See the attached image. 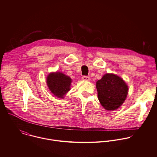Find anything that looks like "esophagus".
<instances>
[{
	"label": "esophagus",
	"mask_w": 157,
	"mask_h": 157,
	"mask_svg": "<svg viewBox=\"0 0 157 157\" xmlns=\"http://www.w3.org/2000/svg\"><path fill=\"white\" fill-rule=\"evenodd\" d=\"M82 79L83 80H86V81H89L90 80V77L89 76H86V75H83L82 77Z\"/></svg>",
	"instance_id": "esophagus-1"
}]
</instances>
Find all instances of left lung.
Masks as SVG:
<instances>
[{
	"label": "left lung",
	"instance_id": "obj_1",
	"mask_svg": "<svg viewBox=\"0 0 157 157\" xmlns=\"http://www.w3.org/2000/svg\"><path fill=\"white\" fill-rule=\"evenodd\" d=\"M98 99L105 109L114 110L124 103L128 94V86L119 76L106 74L96 83Z\"/></svg>",
	"mask_w": 157,
	"mask_h": 157
}]
</instances>
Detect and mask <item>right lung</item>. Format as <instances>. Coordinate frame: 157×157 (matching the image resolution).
I'll return each instance as SVG.
<instances>
[{"mask_svg": "<svg viewBox=\"0 0 157 157\" xmlns=\"http://www.w3.org/2000/svg\"><path fill=\"white\" fill-rule=\"evenodd\" d=\"M71 78L60 72L51 73L47 78L48 86L53 94L59 98L70 90Z\"/></svg>", "mask_w": 157, "mask_h": 157, "instance_id": "1", "label": "right lung"}]
</instances>
